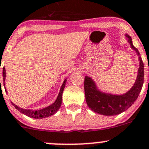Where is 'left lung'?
Segmentation results:
<instances>
[{
    "label": "left lung",
    "mask_w": 149,
    "mask_h": 149,
    "mask_svg": "<svg viewBox=\"0 0 149 149\" xmlns=\"http://www.w3.org/2000/svg\"><path fill=\"white\" fill-rule=\"evenodd\" d=\"M127 42L139 56V68L136 80L129 91L123 94L105 92L98 88L96 82L88 76L84 79V91L87 105L96 113L106 116L119 115L127 110L136 102L142 88L144 80V65L137 48L133 45L132 39L125 34Z\"/></svg>",
    "instance_id": "obj_1"
}]
</instances>
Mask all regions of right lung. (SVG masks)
Wrapping results in <instances>:
<instances>
[{
    "label": "right lung",
    "mask_w": 149,
    "mask_h": 149,
    "mask_svg": "<svg viewBox=\"0 0 149 149\" xmlns=\"http://www.w3.org/2000/svg\"><path fill=\"white\" fill-rule=\"evenodd\" d=\"M6 69L3 67V86L5 87V81H6ZM67 81V79H65L64 80L62 86L61 87V89H60V92L58 94V97H57L56 100L54 102V103H52V104L49 105V106L47 107L43 108V109H37V110H31V109H23V108H21L19 107H18L17 105H16L15 104H13L11 102V104H13V106L16 108L17 110H19L21 113L24 114V115H26V116L29 117V118H35V119H42V118H48V117L51 116V115H54L55 113H56L58 111V109H60L61 106V104H62V96H63V92L64 88H65V83ZM0 83H1V79H0Z\"/></svg>",
    "instance_id": "1"
}]
</instances>
